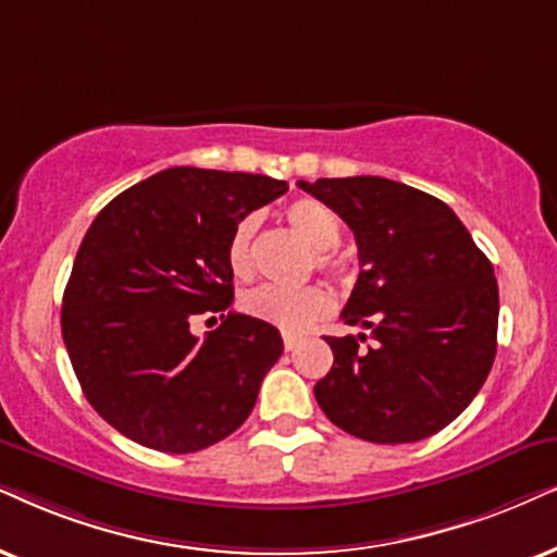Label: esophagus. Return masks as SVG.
Here are the masks:
<instances>
[{"label": "esophagus", "mask_w": 557, "mask_h": 557, "mask_svg": "<svg viewBox=\"0 0 557 557\" xmlns=\"http://www.w3.org/2000/svg\"><path fill=\"white\" fill-rule=\"evenodd\" d=\"M283 342H285V349H287V351H293L295 347H298L300 336H298V334H283Z\"/></svg>", "instance_id": "1"}]
</instances>
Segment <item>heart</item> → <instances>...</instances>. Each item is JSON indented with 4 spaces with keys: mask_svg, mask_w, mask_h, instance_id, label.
<instances>
[{
    "mask_svg": "<svg viewBox=\"0 0 557 557\" xmlns=\"http://www.w3.org/2000/svg\"><path fill=\"white\" fill-rule=\"evenodd\" d=\"M290 226L313 246L315 264L321 270H336L339 262L331 257L329 249L339 246L342 242V223L334 210L313 197H300L287 206L285 210ZM257 215L249 213L236 223L231 231L226 259L228 270L238 280H249L255 274V236H257ZM331 295L321 285H302V287H283V285H262L251 290L244 298V308L255 319L272 323V326L283 331H306L321 321L323 315L331 313Z\"/></svg>",
    "mask_w": 557,
    "mask_h": 557,
    "instance_id": "heart-1",
    "label": "heart"
}]
</instances>
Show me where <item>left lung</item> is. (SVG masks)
Here are the masks:
<instances>
[{
  "instance_id": "left-lung-1",
  "label": "left lung",
  "mask_w": 557,
  "mask_h": 557,
  "mask_svg": "<svg viewBox=\"0 0 557 557\" xmlns=\"http://www.w3.org/2000/svg\"><path fill=\"white\" fill-rule=\"evenodd\" d=\"M355 234L360 277L342 319L367 336H323L334 364L315 400L351 436L426 440L466 411L496 357L494 264L436 197L385 177L298 182Z\"/></svg>"
}]
</instances>
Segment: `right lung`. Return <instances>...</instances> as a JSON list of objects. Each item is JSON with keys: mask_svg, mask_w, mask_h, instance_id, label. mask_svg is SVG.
I'll return each mask as SVG.
<instances>
[{"mask_svg": "<svg viewBox=\"0 0 557 557\" xmlns=\"http://www.w3.org/2000/svg\"><path fill=\"white\" fill-rule=\"evenodd\" d=\"M287 193L264 174L172 166L110 200L76 251L61 334L84 396L138 445L185 455L226 440L283 355L272 323L225 313L226 246L251 210ZM221 312L195 337L188 323Z\"/></svg>", "mask_w": 557, "mask_h": 557, "instance_id": "add662e5", "label": "right lung"}]
</instances>
